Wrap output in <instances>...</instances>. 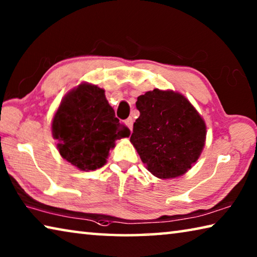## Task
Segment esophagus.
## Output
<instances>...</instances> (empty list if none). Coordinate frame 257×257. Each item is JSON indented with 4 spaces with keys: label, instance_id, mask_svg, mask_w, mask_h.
Segmentation results:
<instances>
[{
    "label": "esophagus",
    "instance_id": "1",
    "mask_svg": "<svg viewBox=\"0 0 257 257\" xmlns=\"http://www.w3.org/2000/svg\"><path fill=\"white\" fill-rule=\"evenodd\" d=\"M125 124H127V127L133 130V124H134V119L133 118H128L127 120H125Z\"/></svg>",
    "mask_w": 257,
    "mask_h": 257
}]
</instances>
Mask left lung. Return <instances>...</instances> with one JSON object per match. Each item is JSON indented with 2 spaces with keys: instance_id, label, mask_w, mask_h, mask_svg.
<instances>
[{
  "instance_id": "8db88e82",
  "label": "left lung",
  "mask_w": 257,
  "mask_h": 257,
  "mask_svg": "<svg viewBox=\"0 0 257 257\" xmlns=\"http://www.w3.org/2000/svg\"><path fill=\"white\" fill-rule=\"evenodd\" d=\"M141 113L130 142L147 170L161 179L176 178L196 162L205 144V122L188 99L172 90L138 96Z\"/></svg>"
}]
</instances>
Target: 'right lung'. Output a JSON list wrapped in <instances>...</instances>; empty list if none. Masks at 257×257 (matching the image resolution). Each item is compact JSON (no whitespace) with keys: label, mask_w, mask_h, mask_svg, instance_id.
I'll return each instance as SVG.
<instances>
[{"label":"right lung","mask_w":257,"mask_h":257,"mask_svg":"<svg viewBox=\"0 0 257 257\" xmlns=\"http://www.w3.org/2000/svg\"><path fill=\"white\" fill-rule=\"evenodd\" d=\"M52 134L61 156L88 171L103 167L114 142L128 137L130 130L115 118L102 88L81 84L61 102Z\"/></svg>","instance_id":"1"}]
</instances>
